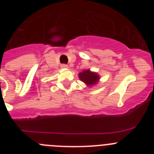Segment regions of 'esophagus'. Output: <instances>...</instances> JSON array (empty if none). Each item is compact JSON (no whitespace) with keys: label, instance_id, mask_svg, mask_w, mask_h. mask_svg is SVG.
Returning a JSON list of instances; mask_svg holds the SVG:
<instances>
[{"label":"esophagus","instance_id":"obj_1","mask_svg":"<svg viewBox=\"0 0 154 154\" xmlns=\"http://www.w3.org/2000/svg\"><path fill=\"white\" fill-rule=\"evenodd\" d=\"M61 68H62V69H66V68H68V65H66V64H62L61 65Z\"/></svg>","mask_w":154,"mask_h":154}]
</instances>
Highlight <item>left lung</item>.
<instances>
[{
	"instance_id": "obj_1",
	"label": "left lung",
	"mask_w": 154,
	"mask_h": 154,
	"mask_svg": "<svg viewBox=\"0 0 154 154\" xmlns=\"http://www.w3.org/2000/svg\"><path fill=\"white\" fill-rule=\"evenodd\" d=\"M79 79L81 81L85 82L88 85H93L99 80V77L96 73L92 72L89 70H85L82 72L79 73Z\"/></svg>"
}]
</instances>
